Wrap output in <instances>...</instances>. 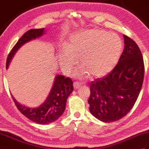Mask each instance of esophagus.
<instances>
[{
  "mask_svg": "<svg viewBox=\"0 0 149 149\" xmlns=\"http://www.w3.org/2000/svg\"><path fill=\"white\" fill-rule=\"evenodd\" d=\"M81 86V83L78 81H75L74 83V89H77Z\"/></svg>",
  "mask_w": 149,
  "mask_h": 149,
  "instance_id": "obj_1",
  "label": "esophagus"
}]
</instances>
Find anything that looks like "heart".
<instances>
[{
    "mask_svg": "<svg viewBox=\"0 0 149 149\" xmlns=\"http://www.w3.org/2000/svg\"><path fill=\"white\" fill-rule=\"evenodd\" d=\"M122 49V40L115 33L100 29L79 31L60 52L59 64L63 72L69 74L79 58L82 66L77 72L79 76L101 77L115 67Z\"/></svg>",
    "mask_w": 149,
    "mask_h": 149,
    "instance_id": "b5f03b06",
    "label": "heart"
}]
</instances>
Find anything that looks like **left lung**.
Returning a JSON list of instances; mask_svg holds the SVG:
<instances>
[{
    "mask_svg": "<svg viewBox=\"0 0 149 149\" xmlns=\"http://www.w3.org/2000/svg\"><path fill=\"white\" fill-rule=\"evenodd\" d=\"M123 38L124 49L115 67L90 86V111L104 122H115L127 115L143 84L145 67L140 49L129 37L123 35Z\"/></svg>",
    "mask_w": 149,
    "mask_h": 149,
    "instance_id": "obj_1",
    "label": "left lung"
}]
</instances>
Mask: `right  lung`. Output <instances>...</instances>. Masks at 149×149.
<instances>
[{
  "label": "right lung",
  "instance_id": "1",
  "mask_svg": "<svg viewBox=\"0 0 149 149\" xmlns=\"http://www.w3.org/2000/svg\"><path fill=\"white\" fill-rule=\"evenodd\" d=\"M45 33V29H31L23 34L9 52L6 62L8 69L13 57L20 47ZM73 90V81L71 79L65 77L64 75H57L49 96L42 105L37 107H27L19 104L11 95L18 109L31 121L39 124H48L58 120L64 113L66 100Z\"/></svg>",
  "mask_w": 149,
  "mask_h": 149
}]
</instances>
